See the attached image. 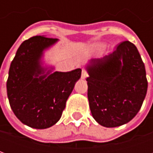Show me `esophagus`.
I'll list each match as a JSON object with an SVG mask.
<instances>
[{
  "label": "esophagus",
  "instance_id": "esophagus-1",
  "mask_svg": "<svg viewBox=\"0 0 153 153\" xmlns=\"http://www.w3.org/2000/svg\"><path fill=\"white\" fill-rule=\"evenodd\" d=\"M88 72H87L85 70H82V74H81V78L82 79H86L87 77H88Z\"/></svg>",
  "mask_w": 153,
  "mask_h": 153
}]
</instances>
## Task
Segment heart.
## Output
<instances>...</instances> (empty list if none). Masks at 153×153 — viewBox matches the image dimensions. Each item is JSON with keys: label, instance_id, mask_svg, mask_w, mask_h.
<instances>
[{"label": "heart", "instance_id": "1", "mask_svg": "<svg viewBox=\"0 0 153 153\" xmlns=\"http://www.w3.org/2000/svg\"><path fill=\"white\" fill-rule=\"evenodd\" d=\"M102 46H99V47H97V48H102Z\"/></svg>", "mask_w": 153, "mask_h": 153}]
</instances>
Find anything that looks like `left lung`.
<instances>
[{"label":"left lung","mask_w":153,"mask_h":153,"mask_svg":"<svg viewBox=\"0 0 153 153\" xmlns=\"http://www.w3.org/2000/svg\"><path fill=\"white\" fill-rule=\"evenodd\" d=\"M87 70L88 97L96 121L107 128L130 121L148 90L144 64L134 44L122 42L112 53L90 60Z\"/></svg>","instance_id":"obj_1"}]
</instances>
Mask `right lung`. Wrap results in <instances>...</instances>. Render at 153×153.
<instances>
[{
    "instance_id": "obj_1",
    "label": "right lung",
    "mask_w": 153,
    "mask_h": 153,
    "mask_svg": "<svg viewBox=\"0 0 153 153\" xmlns=\"http://www.w3.org/2000/svg\"><path fill=\"white\" fill-rule=\"evenodd\" d=\"M56 41L43 36L25 40L9 70L6 88L10 107L23 124L32 128H49L60 120L67 99L81 77V69L42 75V51Z\"/></svg>"
}]
</instances>
